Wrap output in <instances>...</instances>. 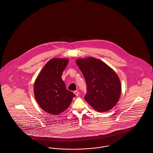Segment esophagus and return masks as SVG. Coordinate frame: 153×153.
Instances as JSON below:
<instances>
[{
	"label": "esophagus",
	"instance_id": "1",
	"mask_svg": "<svg viewBox=\"0 0 153 153\" xmlns=\"http://www.w3.org/2000/svg\"><path fill=\"white\" fill-rule=\"evenodd\" d=\"M75 95L76 96H79V92L77 91H74V92H73Z\"/></svg>",
	"mask_w": 153,
	"mask_h": 153
}]
</instances>
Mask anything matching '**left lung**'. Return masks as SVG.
I'll return each mask as SVG.
<instances>
[{"instance_id":"1","label":"left lung","mask_w":153,"mask_h":153,"mask_svg":"<svg viewBox=\"0 0 153 153\" xmlns=\"http://www.w3.org/2000/svg\"><path fill=\"white\" fill-rule=\"evenodd\" d=\"M87 85L86 102L98 112H106L115 106L122 92L115 72L100 59L92 57L76 59Z\"/></svg>"}]
</instances>
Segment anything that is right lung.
<instances>
[{"mask_svg":"<svg viewBox=\"0 0 153 153\" xmlns=\"http://www.w3.org/2000/svg\"><path fill=\"white\" fill-rule=\"evenodd\" d=\"M67 58L49 60L38 75L34 82V94L40 107L53 115L67 109L75 97L68 91L62 80V73L68 64Z\"/></svg>","mask_w":153,"mask_h":153,"instance_id":"right-lung-1","label":"right lung"}]
</instances>
